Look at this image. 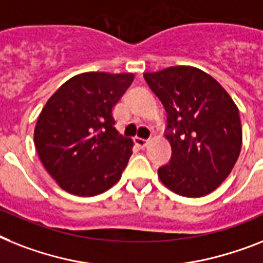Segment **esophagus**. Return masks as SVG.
Segmentation results:
<instances>
[{"instance_id": "34e87169", "label": "esophagus", "mask_w": 263, "mask_h": 263, "mask_svg": "<svg viewBox=\"0 0 263 263\" xmlns=\"http://www.w3.org/2000/svg\"><path fill=\"white\" fill-rule=\"evenodd\" d=\"M147 142H149V141L144 140V138H138V137H137V138H134V144L140 147V149H145L147 145Z\"/></svg>"}]
</instances>
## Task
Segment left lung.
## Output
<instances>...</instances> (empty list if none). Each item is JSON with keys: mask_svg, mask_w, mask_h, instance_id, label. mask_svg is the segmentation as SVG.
Listing matches in <instances>:
<instances>
[{"mask_svg": "<svg viewBox=\"0 0 263 263\" xmlns=\"http://www.w3.org/2000/svg\"><path fill=\"white\" fill-rule=\"evenodd\" d=\"M144 78L168 114L172 157L158 168L161 183L185 197L211 194L239 157V110L211 75L195 67H169Z\"/></svg>", "mask_w": 263, "mask_h": 263, "instance_id": "obj_1", "label": "left lung"}]
</instances>
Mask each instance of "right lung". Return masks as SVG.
I'll use <instances>...</instances> for the list:
<instances>
[{"label": "right lung", "mask_w": 263, "mask_h": 263, "mask_svg": "<svg viewBox=\"0 0 263 263\" xmlns=\"http://www.w3.org/2000/svg\"><path fill=\"white\" fill-rule=\"evenodd\" d=\"M133 79V73H79L45 103L34 127V146L62 190L95 196L121 179L133 141L117 132L112 108Z\"/></svg>", "instance_id": "1"}]
</instances>
